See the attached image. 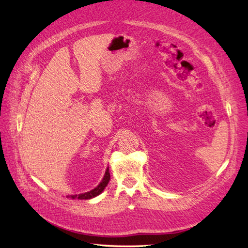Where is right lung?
<instances>
[{"label": "right lung", "mask_w": 248, "mask_h": 248, "mask_svg": "<svg viewBox=\"0 0 248 248\" xmlns=\"http://www.w3.org/2000/svg\"><path fill=\"white\" fill-rule=\"evenodd\" d=\"M109 171H108V168L107 170V171H105V175L102 179V181L100 182L99 186L97 187H94L93 189H92V191H89L87 193H84V194H78V195H70V196H68L69 198H78V199H91V198H93L98 196L99 194H101L103 192V189L105 188V186H108V183L109 181Z\"/></svg>", "instance_id": "right-lung-1"}]
</instances>
